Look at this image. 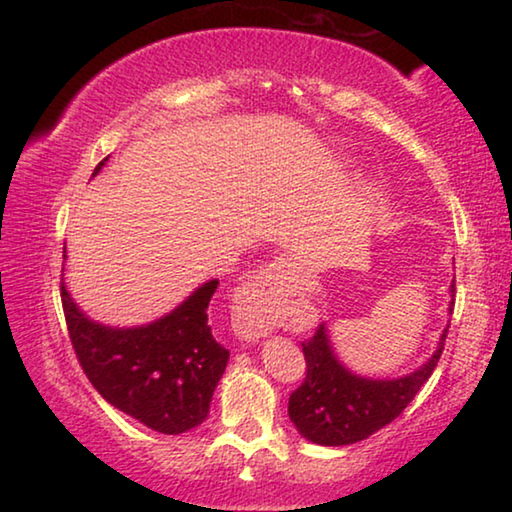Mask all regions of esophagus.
Here are the masks:
<instances>
[{"label":"esophagus","instance_id":"34e87169","mask_svg":"<svg viewBox=\"0 0 512 512\" xmlns=\"http://www.w3.org/2000/svg\"><path fill=\"white\" fill-rule=\"evenodd\" d=\"M291 289V268L284 259H275L248 277L235 293V327L248 341L264 336L275 325L280 309L287 305Z\"/></svg>","mask_w":512,"mask_h":512}]
</instances>
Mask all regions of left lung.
I'll use <instances>...</instances> for the list:
<instances>
[{
	"label": "left lung",
	"instance_id": "left-lung-1",
	"mask_svg": "<svg viewBox=\"0 0 512 512\" xmlns=\"http://www.w3.org/2000/svg\"><path fill=\"white\" fill-rule=\"evenodd\" d=\"M456 293V282L452 284ZM454 309V300H452ZM447 339V329L443 341ZM440 343L429 363L413 375L393 381H372L350 375L334 359L327 343L325 325H320L311 339L302 341L307 361V375L289 397V418L311 443L341 447L372 436L393 422L413 402L424 381L438 366L445 345Z\"/></svg>",
	"mask_w": 512,
	"mask_h": 512
}]
</instances>
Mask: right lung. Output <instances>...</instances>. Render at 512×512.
Instances as JSON below:
<instances>
[{
    "label": "right lung",
    "instance_id": "right-lung-1",
    "mask_svg": "<svg viewBox=\"0 0 512 512\" xmlns=\"http://www.w3.org/2000/svg\"><path fill=\"white\" fill-rule=\"evenodd\" d=\"M216 287V280L203 284L169 316L146 327L110 329L85 318L60 282L69 341L103 400L160 433L198 427L230 357L207 320Z\"/></svg>",
    "mask_w": 512,
    "mask_h": 512
}]
</instances>
